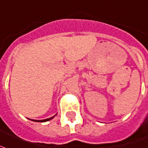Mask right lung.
Listing matches in <instances>:
<instances>
[{
  "label": "right lung",
  "mask_w": 148,
  "mask_h": 148,
  "mask_svg": "<svg viewBox=\"0 0 148 148\" xmlns=\"http://www.w3.org/2000/svg\"><path fill=\"white\" fill-rule=\"evenodd\" d=\"M55 115V116H56ZM50 117V118H49V119H42V120H34V119H32V121H35V122H39V123H43V122H47V121H49V120H51L52 119H53V117Z\"/></svg>",
  "instance_id": "right-lung-1"
}]
</instances>
